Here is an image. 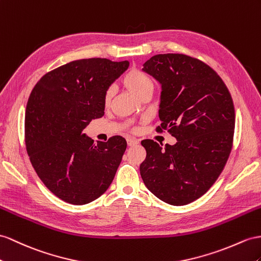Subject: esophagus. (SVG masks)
<instances>
[{"mask_svg":"<svg viewBox=\"0 0 261 261\" xmlns=\"http://www.w3.org/2000/svg\"><path fill=\"white\" fill-rule=\"evenodd\" d=\"M126 143H128L129 146H135V145L139 144V140L135 139V138H128L126 139Z\"/></svg>","mask_w":261,"mask_h":261,"instance_id":"esophagus-1","label":"esophagus"}]
</instances>
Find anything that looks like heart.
<instances>
[{
    "label": "heart",
    "instance_id": "b5f03b06",
    "mask_svg": "<svg viewBox=\"0 0 261 261\" xmlns=\"http://www.w3.org/2000/svg\"><path fill=\"white\" fill-rule=\"evenodd\" d=\"M122 83L126 88L141 99L145 96H150L153 91V88H154V85H153L152 79L148 73H145L144 71L137 68H132L126 72ZM112 96L113 92L111 89H108L106 91L103 97V102L106 106L110 105Z\"/></svg>",
    "mask_w": 261,
    "mask_h": 261
}]
</instances>
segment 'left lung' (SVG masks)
I'll return each instance as SVG.
<instances>
[{"label": "left lung", "mask_w": 261, "mask_h": 261, "mask_svg": "<svg viewBox=\"0 0 261 261\" xmlns=\"http://www.w3.org/2000/svg\"><path fill=\"white\" fill-rule=\"evenodd\" d=\"M143 71L162 85L158 132L176 138L164 149L143 140L140 174L163 202L181 206L208 191L224 170L232 148L235 108L223 79L208 65L183 54H159Z\"/></svg>", "instance_id": "1"}]
</instances>
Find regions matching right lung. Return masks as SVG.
<instances>
[{"label":"right lung","instance_id":"1","mask_svg":"<svg viewBox=\"0 0 261 261\" xmlns=\"http://www.w3.org/2000/svg\"><path fill=\"white\" fill-rule=\"evenodd\" d=\"M129 62L78 59L48 71L33 88L25 113V145L38 177L53 194L73 205L88 204L108 190L125 140L93 143L83 135L105 113L109 86Z\"/></svg>","mask_w":261,"mask_h":261}]
</instances>
